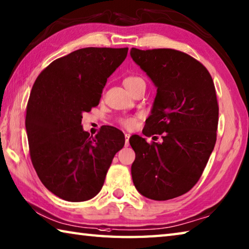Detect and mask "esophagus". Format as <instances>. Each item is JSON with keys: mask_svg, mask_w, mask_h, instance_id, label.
<instances>
[{"mask_svg": "<svg viewBox=\"0 0 249 249\" xmlns=\"http://www.w3.org/2000/svg\"><path fill=\"white\" fill-rule=\"evenodd\" d=\"M129 138H130V135L125 133V146L128 147L129 146Z\"/></svg>", "mask_w": 249, "mask_h": 249, "instance_id": "obj_1", "label": "esophagus"}]
</instances>
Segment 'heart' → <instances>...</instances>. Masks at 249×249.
<instances>
[{
	"instance_id": "1",
	"label": "heart",
	"mask_w": 249,
	"mask_h": 249,
	"mask_svg": "<svg viewBox=\"0 0 249 249\" xmlns=\"http://www.w3.org/2000/svg\"><path fill=\"white\" fill-rule=\"evenodd\" d=\"M123 84L126 87V89H127L129 92H132L137 86L144 84V80L142 77H139V76L132 75V76H127V77H125L123 80ZM120 124L123 125L126 128H132L136 125V117H130V116L122 117V119H120Z\"/></svg>"
}]
</instances>
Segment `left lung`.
Masks as SVG:
<instances>
[{"instance_id":"8db88e82","label":"left lung","mask_w":249,"mask_h":249,"mask_svg":"<svg viewBox=\"0 0 249 249\" xmlns=\"http://www.w3.org/2000/svg\"><path fill=\"white\" fill-rule=\"evenodd\" d=\"M135 63L157 86L142 134L132 136L135 187L153 200L182 196L195 186L216 142L219 105L213 80L196 58L174 49L130 50Z\"/></svg>"}]
</instances>
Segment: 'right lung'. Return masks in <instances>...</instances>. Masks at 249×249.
I'll return each mask as SVG.
<instances>
[{
	"label": "right lung",
	"instance_id": "add662e5",
	"mask_svg": "<svg viewBox=\"0 0 249 249\" xmlns=\"http://www.w3.org/2000/svg\"><path fill=\"white\" fill-rule=\"evenodd\" d=\"M128 48H84L58 57L36 79L26 109L33 165L40 180L67 201L91 199L101 191L124 134L102 126L96 136L84 132L83 113L99 105L107 78Z\"/></svg>",
	"mask_w": 249,
	"mask_h": 249
}]
</instances>
